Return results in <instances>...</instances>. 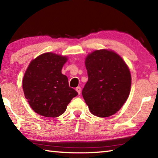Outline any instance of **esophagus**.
<instances>
[{
  "label": "esophagus",
  "mask_w": 158,
  "mask_h": 158,
  "mask_svg": "<svg viewBox=\"0 0 158 158\" xmlns=\"http://www.w3.org/2000/svg\"><path fill=\"white\" fill-rule=\"evenodd\" d=\"M76 90L77 91V93H78V94L80 95V93H81V87H80V86L77 87V88H76Z\"/></svg>",
  "instance_id": "obj_1"
}]
</instances>
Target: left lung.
<instances>
[{
    "label": "left lung",
    "mask_w": 158,
    "mask_h": 158,
    "mask_svg": "<svg viewBox=\"0 0 158 158\" xmlns=\"http://www.w3.org/2000/svg\"><path fill=\"white\" fill-rule=\"evenodd\" d=\"M89 79L82 90L85 102L94 116L104 118L120 110L129 97L130 69L114 51L95 50L85 58Z\"/></svg>",
    "instance_id": "1"
}]
</instances>
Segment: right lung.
Here are the masks:
<instances>
[{"label": "right lung", "instance_id": "obj_1", "mask_svg": "<svg viewBox=\"0 0 158 158\" xmlns=\"http://www.w3.org/2000/svg\"><path fill=\"white\" fill-rule=\"evenodd\" d=\"M68 58L47 52L31 61L25 72L22 87L32 109L45 117H58L65 111L72 99L78 95L69 86L61 69Z\"/></svg>", "mask_w": 158, "mask_h": 158}]
</instances>
